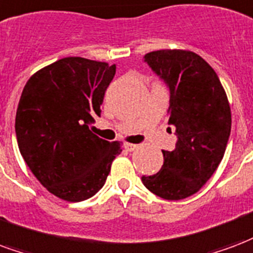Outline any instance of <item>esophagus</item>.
<instances>
[{"mask_svg":"<svg viewBox=\"0 0 253 253\" xmlns=\"http://www.w3.org/2000/svg\"><path fill=\"white\" fill-rule=\"evenodd\" d=\"M123 147H125L127 151H132V150H135L136 147H138V145H134V143H125Z\"/></svg>","mask_w":253,"mask_h":253,"instance_id":"esophagus-1","label":"esophagus"}]
</instances>
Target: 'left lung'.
Returning <instances> with one entry per match:
<instances>
[{"mask_svg": "<svg viewBox=\"0 0 253 253\" xmlns=\"http://www.w3.org/2000/svg\"><path fill=\"white\" fill-rule=\"evenodd\" d=\"M143 61L169 89L168 123L177 142L173 151L162 150L160 171L142 175V182L158 197L182 200L203 188L221 162L231 134V107L217 74L194 52L155 50Z\"/></svg>", "mask_w": 253, "mask_h": 253, "instance_id": "obj_1", "label": "left lung"}]
</instances>
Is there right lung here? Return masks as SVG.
<instances>
[{
    "instance_id": "add662e5",
    "label": "right lung",
    "mask_w": 253,
    "mask_h": 253,
    "mask_svg": "<svg viewBox=\"0 0 253 253\" xmlns=\"http://www.w3.org/2000/svg\"><path fill=\"white\" fill-rule=\"evenodd\" d=\"M115 65L64 57L28 80L16 114L22 158L40 184L56 197L79 203L103 188L121 143L89 130Z\"/></svg>"
}]
</instances>
